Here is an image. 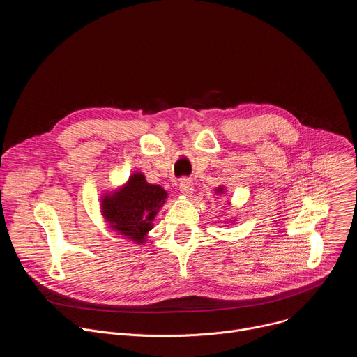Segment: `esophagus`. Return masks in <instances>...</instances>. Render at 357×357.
<instances>
[{
	"label": "esophagus",
	"mask_w": 357,
	"mask_h": 357,
	"mask_svg": "<svg viewBox=\"0 0 357 357\" xmlns=\"http://www.w3.org/2000/svg\"><path fill=\"white\" fill-rule=\"evenodd\" d=\"M179 190L182 195L189 196L193 192V182L189 178H182L179 179Z\"/></svg>",
	"instance_id": "esophagus-1"
}]
</instances>
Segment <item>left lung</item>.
<instances>
[{"mask_svg": "<svg viewBox=\"0 0 357 357\" xmlns=\"http://www.w3.org/2000/svg\"><path fill=\"white\" fill-rule=\"evenodd\" d=\"M218 192H222V188H219V189H218Z\"/></svg>", "mask_w": 357, "mask_h": 357, "instance_id": "8db88e82", "label": "left lung"}]
</instances>
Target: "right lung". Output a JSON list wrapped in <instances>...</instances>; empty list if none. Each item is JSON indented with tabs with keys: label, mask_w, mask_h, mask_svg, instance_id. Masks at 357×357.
<instances>
[{
	"label": "right lung",
	"mask_w": 357,
	"mask_h": 357,
	"mask_svg": "<svg viewBox=\"0 0 357 357\" xmlns=\"http://www.w3.org/2000/svg\"><path fill=\"white\" fill-rule=\"evenodd\" d=\"M165 199L167 192L161 186L148 183L137 172L120 190L101 199V213L114 230L139 244L145 241Z\"/></svg>",
	"instance_id": "right-lung-1"
}]
</instances>
